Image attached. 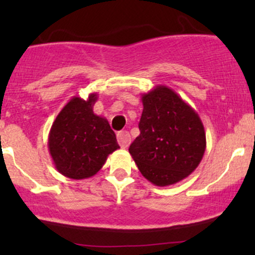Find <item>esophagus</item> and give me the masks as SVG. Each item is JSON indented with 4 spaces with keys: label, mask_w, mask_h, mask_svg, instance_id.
I'll use <instances>...</instances> for the list:
<instances>
[{
    "label": "esophagus",
    "mask_w": 255,
    "mask_h": 255,
    "mask_svg": "<svg viewBox=\"0 0 255 255\" xmlns=\"http://www.w3.org/2000/svg\"><path fill=\"white\" fill-rule=\"evenodd\" d=\"M118 142L122 148H127L130 144V135L127 130H122L118 133Z\"/></svg>",
    "instance_id": "esophagus-1"
}]
</instances>
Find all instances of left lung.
Here are the masks:
<instances>
[{"label": "left lung", "instance_id": "1", "mask_svg": "<svg viewBox=\"0 0 255 255\" xmlns=\"http://www.w3.org/2000/svg\"><path fill=\"white\" fill-rule=\"evenodd\" d=\"M140 135L129 153L141 175L154 186L188 177L203 159L206 133L198 113L164 85L142 93Z\"/></svg>", "mask_w": 255, "mask_h": 255}]
</instances>
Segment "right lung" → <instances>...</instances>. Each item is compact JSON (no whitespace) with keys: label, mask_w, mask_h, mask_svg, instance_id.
Masks as SVG:
<instances>
[{"label":"right lung","mask_w":255,"mask_h":255,"mask_svg":"<svg viewBox=\"0 0 255 255\" xmlns=\"http://www.w3.org/2000/svg\"><path fill=\"white\" fill-rule=\"evenodd\" d=\"M97 93L85 99L73 97L55 119L48 147L56 170L73 180L92 177L108 156L120 148L116 135L105 118L93 113Z\"/></svg>","instance_id":"obj_1"}]
</instances>
